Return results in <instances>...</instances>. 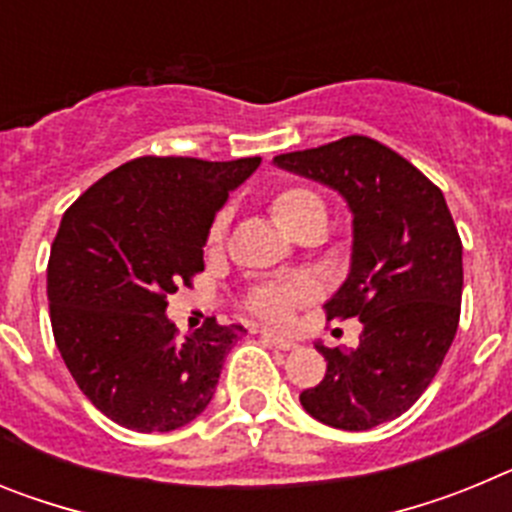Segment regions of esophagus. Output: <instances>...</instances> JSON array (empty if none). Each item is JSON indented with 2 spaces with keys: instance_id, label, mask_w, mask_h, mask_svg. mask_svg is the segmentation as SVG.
<instances>
[{
  "instance_id": "34e87169",
  "label": "esophagus",
  "mask_w": 512,
  "mask_h": 512,
  "mask_svg": "<svg viewBox=\"0 0 512 512\" xmlns=\"http://www.w3.org/2000/svg\"><path fill=\"white\" fill-rule=\"evenodd\" d=\"M261 338H264V341L269 343V346L279 348V351H292V348L297 346L295 341H289V338L279 336V333H271V330H264V333H261Z\"/></svg>"
}]
</instances>
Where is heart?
<instances>
[{
    "instance_id": "1",
    "label": "heart",
    "mask_w": 512,
    "mask_h": 512,
    "mask_svg": "<svg viewBox=\"0 0 512 512\" xmlns=\"http://www.w3.org/2000/svg\"><path fill=\"white\" fill-rule=\"evenodd\" d=\"M271 217L282 225L287 233H300L302 228L312 223H328V207L325 200L320 197L315 189L302 187V184H289V187L279 189L269 202ZM225 228H228V210H220L212 217L210 228H207V246L215 248L223 241ZM305 297H310V287L302 282L292 284H271V287L259 289L253 295L251 305L253 310H259L264 318L271 320H284L287 312L302 302Z\"/></svg>"
}]
</instances>
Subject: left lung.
I'll return each instance as SVG.
<instances>
[{"instance_id":"8db88e82","label":"left lung","mask_w":512,"mask_h":512,"mask_svg":"<svg viewBox=\"0 0 512 512\" xmlns=\"http://www.w3.org/2000/svg\"><path fill=\"white\" fill-rule=\"evenodd\" d=\"M274 164L336 189L354 215L351 271L325 315L359 318L364 330L351 351L315 346L328 369L302 392V408L341 431L400 418L433 382L459 328L461 238L443 192L366 135L282 153Z\"/></svg>"}]
</instances>
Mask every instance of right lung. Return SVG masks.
Listing matches in <instances>:
<instances>
[{
    "mask_svg": "<svg viewBox=\"0 0 512 512\" xmlns=\"http://www.w3.org/2000/svg\"><path fill=\"white\" fill-rule=\"evenodd\" d=\"M261 158L143 156L63 212L48 261L56 346L79 390L117 425L166 433L210 405L243 325L176 338L166 297L205 269L212 217Z\"/></svg>",
    "mask_w": 512,
    "mask_h": 512,
    "instance_id": "1",
    "label": "right lung"
}]
</instances>
